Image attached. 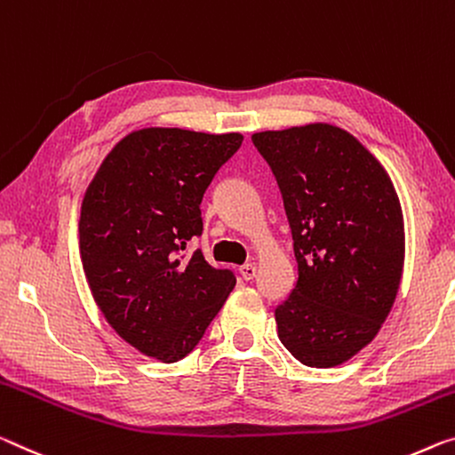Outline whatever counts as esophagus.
I'll return each instance as SVG.
<instances>
[{
	"label": "esophagus",
	"instance_id": "34e87169",
	"mask_svg": "<svg viewBox=\"0 0 455 455\" xmlns=\"http://www.w3.org/2000/svg\"><path fill=\"white\" fill-rule=\"evenodd\" d=\"M239 273L243 275V279L244 281H251L255 277V273H257V267L253 265V263H244L241 269H239Z\"/></svg>",
	"mask_w": 455,
	"mask_h": 455
}]
</instances>
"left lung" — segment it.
Here are the masks:
<instances>
[{
    "label": "left lung",
    "mask_w": 455,
    "mask_h": 455,
    "mask_svg": "<svg viewBox=\"0 0 455 455\" xmlns=\"http://www.w3.org/2000/svg\"><path fill=\"white\" fill-rule=\"evenodd\" d=\"M283 196L298 283L275 307L281 344L330 369L372 342L399 291L405 227L391 178L355 135L328 124L253 133Z\"/></svg>",
    "instance_id": "left-lung-1"
}]
</instances>
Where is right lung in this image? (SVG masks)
<instances>
[{
    "label": "right lung",
    "instance_id": "1",
    "mask_svg": "<svg viewBox=\"0 0 455 455\" xmlns=\"http://www.w3.org/2000/svg\"><path fill=\"white\" fill-rule=\"evenodd\" d=\"M241 133L148 127L105 157L84 192L78 249L91 293L111 328L143 355H190L236 283L188 241L200 202Z\"/></svg>",
    "mask_w": 455,
    "mask_h": 455
}]
</instances>
